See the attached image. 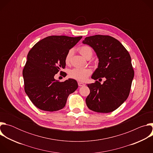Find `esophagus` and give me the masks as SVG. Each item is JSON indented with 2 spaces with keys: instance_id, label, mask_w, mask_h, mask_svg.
<instances>
[{
  "instance_id": "obj_1",
  "label": "esophagus",
  "mask_w": 153,
  "mask_h": 153,
  "mask_svg": "<svg viewBox=\"0 0 153 153\" xmlns=\"http://www.w3.org/2000/svg\"><path fill=\"white\" fill-rule=\"evenodd\" d=\"M78 85H79V86H83L85 85V84H84L83 83H82V82H78Z\"/></svg>"
}]
</instances>
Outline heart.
<instances>
[{
	"instance_id": "heart-1",
	"label": "heart",
	"mask_w": 153,
	"mask_h": 153,
	"mask_svg": "<svg viewBox=\"0 0 153 153\" xmlns=\"http://www.w3.org/2000/svg\"><path fill=\"white\" fill-rule=\"evenodd\" d=\"M80 53L86 59L91 58L93 55L92 49L88 46H82L79 48ZM73 50H70L66 57H65V62L67 63L70 62L71 57L73 54ZM92 71L90 68H74L70 70L69 71V76L77 80L85 81L91 74Z\"/></svg>"
}]
</instances>
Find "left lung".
<instances>
[{
  "label": "left lung",
  "instance_id": "1",
  "mask_svg": "<svg viewBox=\"0 0 153 153\" xmlns=\"http://www.w3.org/2000/svg\"><path fill=\"white\" fill-rule=\"evenodd\" d=\"M82 43L90 46L99 59L98 67L91 78L106 79L103 84L97 80L87 84L90 93L86 98V105L95 112H112L129 94L134 75L130 55L118 40L110 36L87 37Z\"/></svg>",
  "mask_w": 153,
  "mask_h": 153
}]
</instances>
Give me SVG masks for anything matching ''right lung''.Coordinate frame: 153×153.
<instances>
[{
  "instance_id": "obj_1",
  "label": "right lung",
  "mask_w": 153,
  "mask_h": 153,
  "mask_svg": "<svg viewBox=\"0 0 153 153\" xmlns=\"http://www.w3.org/2000/svg\"><path fill=\"white\" fill-rule=\"evenodd\" d=\"M82 37L48 36L36 43L29 51L22 73L25 91L40 110L51 112L61 110L68 96L78 88L76 80L60 82L54 76L65 68V57Z\"/></svg>"
}]
</instances>
